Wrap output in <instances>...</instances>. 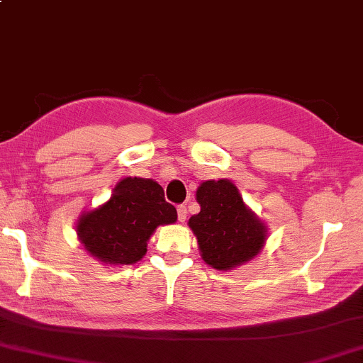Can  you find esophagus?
I'll return each instance as SVG.
<instances>
[{
  "instance_id": "34e87169",
  "label": "esophagus",
  "mask_w": 363,
  "mask_h": 363,
  "mask_svg": "<svg viewBox=\"0 0 363 363\" xmlns=\"http://www.w3.org/2000/svg\"><path fill=\"white\" fill-rule=\"evenodd\" d=\"M186 207L185 206H178L177 207V215H178V221H180V223H185L186 221Z\"/></svg>"
}]
</instances>
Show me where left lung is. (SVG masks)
Instances as JSON below:
<instances>
[{"mask_svg": "<svg viewBox=\"0 0 363 363\" xmlns=\"http://www.w3.org/2000/svg\"><path fill=\"white\" fill-rule=\"evenodd\" d=\"M201 212L188 225L198 239L204 262L218 271H230L262 252L268 228L245 206L233 182L207 180L196 191Z\"/></svg>", "mask_w": 363, "mask_h": 363, "instance_id": "obj_1", "label": "left lung"}]
</instances>
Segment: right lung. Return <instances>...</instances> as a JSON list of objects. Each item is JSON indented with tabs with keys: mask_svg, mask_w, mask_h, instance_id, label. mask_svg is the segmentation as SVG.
Masks as SVG:
<instances>
[{
	"mask_svg": "<svg viewBox=\"0 0 363 363\" xmlns=\"http://www.w3.org/2000/svg\"><path fill=\"white\" fill-rule=\"evenodd\" d=\"M177 221L175 207L151 178L125 177L111 198L82 213L76 233L84 250L105 264H133L146 253V242L157 226Z\"/></svg>",
	"mask_w": 363,
	"mask_h": 363,
	"instance_id": "right-lung-1",
	"label": "right lung"
}]
</instances>
